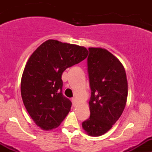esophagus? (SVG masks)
<instances>
[{
    "mask_svg": "<svg viewBox=\"0 0 152 152\" xmlns=\"http://www.w3.org/2000/svg\"><path fill=\"white\" fill-rule=\"evenodd\" d=\"M76 102H77V101H76V99H75V98H73V99H72V104H73V107H76Z\"/></svg>",
    "mask_w": 152,
    "mask_h": 152,
    "instance_id": "obj_1",
    "label": "esophagus"
}]
</instances>
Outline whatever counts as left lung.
<instances>
[{
  "label": "left lung",
  "instance_id": "obj_1",
  "mask_svg": "<svg viewBox=\"0 0 152 152\" xmlns=\"http://www.w3.org/2000/svg\"><path fill=\"white\" fill-rule=\"evenodd\" d=\"M88 50L90 116L82 127L90 136L99 137L107 132L123 113L128 83L123 65L113 53L102 48Z\"/></svg>",
  "mask_w": 152,
  "mask_h": 152
}]
</instances>
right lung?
I'll use <instances>...</instances> for the list:
<instances>
[{
	"mask_svg": "<svg viewBox=\"0 0 152 152\" xmlns=\"http://www.w3.org/2000/svg\"><path fill=\"white\" fill-rule=\"evenodd\" d=\"M83 46L48 39L29 57L21 79V96L34 123L43 130L56 128L72 103L62 95V73L86 59Z\"/></svg>",
	"mask_w": 152,
	"mask_h": 152,
	"instance_id": "1",
	"label": "right lung"
}]
</instances>
